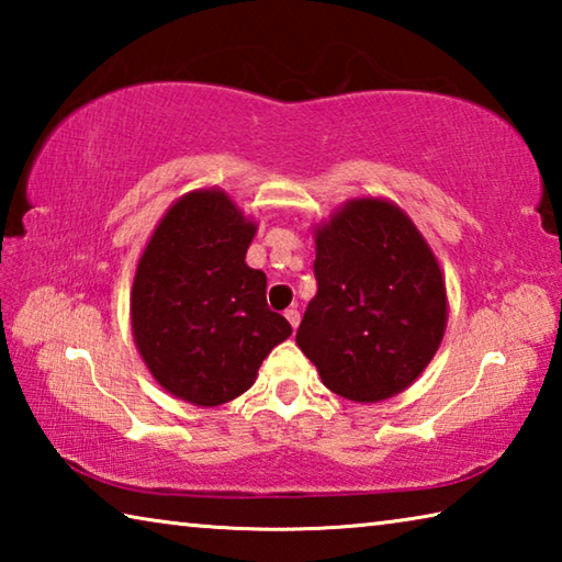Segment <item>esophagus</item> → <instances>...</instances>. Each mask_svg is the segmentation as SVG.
I'll return each instance as SVG.
<instances>
[{
    "label": "esophagus",
    "mask_w": 562,
    "mask_h": 562,
    "mask_svg": "<svg viewBox=\"0 0 562 562\" xmlns=\"http://www.w3.org/2000/svg\"><path fill=\"white\" fill-rule=\"evenodd\" d=\"M284 317H288V322L292 325V329H297V325H300V312H297V307L284 310Z\"/></svg>",
    "instance_id": "34e87169"
}]
</instances>
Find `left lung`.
<instances>
[{
  "mask_svg": "<svg viewBox=\"0 0 562 562\" xmlns=\"http://www.w3.org/2000/svg\"><path fill=\"white\" fill-rule=\"evenodd\" d=\"M317 294L297 347L329 392L374 404L416 382L449 319L431 247L394 203L357 198L315 231Z\"/></svg>",
  "mask_w": 562,
  "mask_h": 562,
  "instance_id": "obj_1",
  "label": "left lung"
}]
</instances>
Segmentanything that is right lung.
<instances>
[{
	"label": "right lung",
	"mask_w": 562,
	"mask_h": 562,
	"mask_svg": "<svg viewBox=\"0 0 562 562\" xmlns=\"http://www.w3.org/2000/svg\"><path fill=\"white\" fill-rule=\"evenodd\" d=\"M255 231L223 190H193L168 207L138 260L133 339L156 382L188 404L233 402L292 335L268 307L265 272L245 262Z\"/></svg>",
	"instance_id": "right-lung-1"
}]
</instances>
